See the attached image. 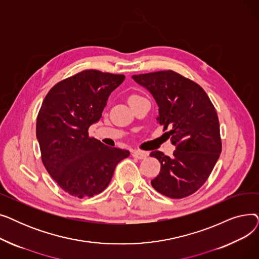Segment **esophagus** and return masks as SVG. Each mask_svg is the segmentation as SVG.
Segmentation results:
<instances>
[{
  "instance_id": "esophagus-1",
  "label": "esophagus",
  "mask_w": 259,
  "mask_h": 259,
  "mask_svg": "<svg viewBox=\"0 0 259 259\" xmlns=\"http://www.w3.org/2000/svg\"><path fill=\"white\" fill-rule=\"evenodd\" d=\"M132 156L138 158V159H143L148 156V153L145 151H141V150H134V151H132Z\"/></svg>"
}]
</instances>
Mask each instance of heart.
Returning a JSON list of instances; mask_svg holds the SVG:
<instances>
[{
	"label": "heart",
	"mask_w": 259,
	"mask_h": 259,
	"mask_svg": "<svg viewBox=\"0 0 259 259\" xmlns=\"http://www.w3.org/2000/svg\"><path fill=\"white\" fill-rule=\"evenodd\" d=\"M135 97H138V95H132V97H130V99H132V98H135Z\"/></svg>",
	"instance_id": "b5f03b06"
}]
</instances>
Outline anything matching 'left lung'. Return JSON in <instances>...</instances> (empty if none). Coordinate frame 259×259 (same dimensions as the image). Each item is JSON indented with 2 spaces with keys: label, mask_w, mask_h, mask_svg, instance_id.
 <instances>
[{
  "label": "left lung",
  "mask_w": 259,
  "mask_h": 259,
  "mask_svg": "<svg viewBox=\"0 0 259 259\" xmlns=\"http://www.w3.org/2000/svg\"><path fill=\"white\" fill-rule=\"evenodd\" d=\"M158 106L157 122L176 147L173 156L153 151L160 162L152 187L170 198L193 194L206 183L222 152L220 121L207 93L195 81L172 70L132 75Z\"/></svg>",
  "instance_id": "left-lung-1"
}]
</instances>
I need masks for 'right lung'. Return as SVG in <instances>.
Segmentation results:
<instances>
[{"instance_id": "obj_1", "label": "right lung", "mask_w": 259, "mask_h": 259, "mask_svg": "<svg viewBox=\"0 0 259 259\" xmlns=\"http://www.w3.org/2000/svg\"><path fill=\"white\" fill-rule=\"evenodd\" d=\"M122 74L84 70L54 85L36 118L42 161L51 178L74 197H92L108 187L125 149L108 147L90 138L89 127L100 120Z\"/></svg>"}]
</instances>
